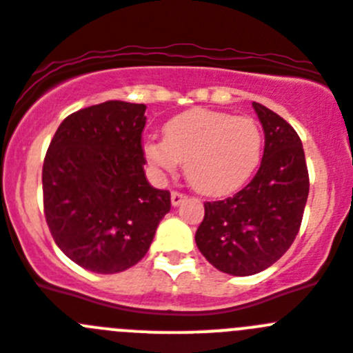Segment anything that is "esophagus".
<instances>
[{"mask_svg": "<svg viewBox=\"0 0 353 353\" xmlns=\"http://www.w3.org/2000/svg\"><path fill=\"white\" fill-rule=\"evenodd\" d=\"M185 198H187V196L183 194V192L173 191V192H171V205H173V207H179V205L182 203Z\"/></svg>", "mask_w": 353, "mask_h": 353, "instance_id": "esophagus-1", "label": "esophagus"}]
</instances>
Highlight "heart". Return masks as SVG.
<instances>
[{
    "mask_svg": "<svg viewBox=\"0 0 353 353\" xmlns=\"http://www.w3.org/2000/svg\"><path fill=\"white\" fill-rule=\"evenodd\" d=\"M263 154V130L254 118L191 109L171 118L164 141L145 143L154 170L173 173L185 162V176L205 196H226L244 185Z\"/></svg>",
    "mask_w": 353,
    "mask_h": 353,
    "instance_id": "obj_1",
    "label": "heart"
}]
</instances>
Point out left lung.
Instances as JSON below:
<instances>
[{"label": "left lung", "mask_w": 353, "mask_h": 353, "mask_svg": "<svg viewBox=\"0 0 353 353\" xmlns=\"http://www.w3.org/2000/svg\"><path fill=\"white\" fill-rule=\"evenodd\" d=\"M265 132L263 159L232 198L205 203L196 245L221 272L252 276L269 269L301 230L310 174L299 134L285 118L252 102Z\"/></svg>", "instance_id": "1"}]
</instances>
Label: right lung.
<instances>
[{
    "label": "right lung",
    "mask_w": 353,
    "mask_h": 353,
    "mask_svg": "<svg viewBox=\"0 0 353 353\" xmlns=\"http://www.w3.org/2000/svg\"><path fill=\"white\" fill-rule=\"evenodd\" d=\"M145 104L108 101L68 114L42 168L43 215L74 263L117 274L138 263L171 208L148 183L141 145Z\"/></svg>",
    "instance_id": "obj_1"
}]
</instances>
